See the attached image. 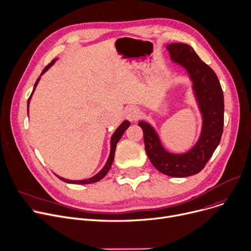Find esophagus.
Here are the masks:
<instances>
[{"label": "esophagus", "instance_id": "esophagus-1", "mask_svg": "<svg viewBox=\"0 0 251 251\" xmlns=\"http://www.w3.org/2000/svg\"><path fill=\"white\" fill-rule=\"evenodd\" d=\"M139 114H140V110L136 106H129L126 108V119H128L129 122H135L136 119L139 117Z\"/></svg>", "mask_w": 251, "mask_h": 251}]
</instances>
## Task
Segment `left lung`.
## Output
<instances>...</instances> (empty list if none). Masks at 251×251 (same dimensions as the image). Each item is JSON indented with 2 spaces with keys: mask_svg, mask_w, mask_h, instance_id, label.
<instances>
[{
  "mask_svg": "<svg viewBox=\"0 0 251 251\" xmlns=\"http://www.w3.org/2000/svg\"><path fill=\"white\" fill-rule=\"evenodd\" d=\"M171 60L187 73L192 82L193 97L202 118L199 138L195 144L183 153L166 149L150 123L139 121L144 134L147 156L160 173L176 177H186L203 170L219 146L224 126V94L214 71L205 64L193 50L182 43L166 45Z\"/></svg>",
  "mask_w": 251,
  "mask_h": 251,
  "instance_id": "1",
  "label": "left lung"
}]
</instances>
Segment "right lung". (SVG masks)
I'll return each instance as SVG.
<instances>
[{"instance_id":"add662e5","label":"right lung","mask_w":251,"mask_h":251,"mask_svg":"<svg viewBox=\"0 0 251 251\" xmlns=\"http://www.w3.org/2000/svg\"><path fill=\"white\" fill-rule=\"evenodd\" d=\"M57 60H58V58L54 59V60H52L51 63L48 64V65L45 67V69L43 70V73L41 74V75L39 76V78L37 79V81H35L33 90H32V93H31L30 97L28 98V101H27V113H28L29 103H30V100H31V97H32V94H33L35 88H37V86H38V83H39V81H40V79H41V76H42V75L46 73V71H47L48 69H49L52 65H54V63H55ZM129 126H130V123H129L128 121H124V122L121 124V126H119L114 130V133L112 134V136H111V138H110V152H109L108 159H107L105 165L103 166V169H102L98 174L93 176L92 177L86 178V180H77V181L67 180V178H64V177H62V176H58V175H56V176H58V178H60L61 181H63V182H65V183H68V184H79V185H80V184H93V183H96V182L102 180V178L106 176V174L109 172V170H110V168H111V165H112V162H113V159H114L115 149H116V144L118 143V141L121 140L122 136H123V135L125 134V132H126V129H127V127H128Z\"/></svg>"}]
</instances>
